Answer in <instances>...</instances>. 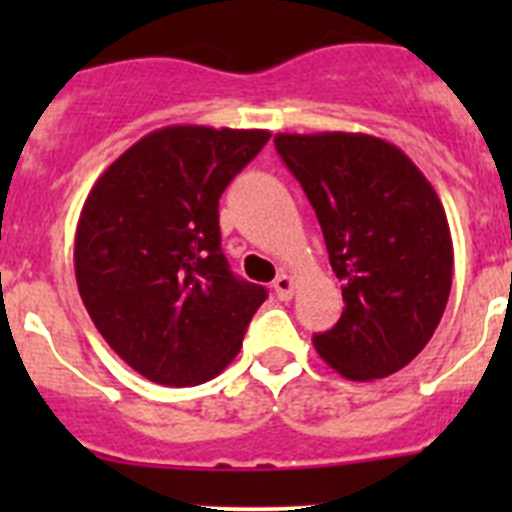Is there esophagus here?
Returning a JSON list of instances; mask_svg holds the SVG:
<instances>
[{"label": "esophagus", "mask_w": 512, "mask_h": 512, "mask_svg": "<svg viewBox=\"0 0 512 512\" xmlns=\"http://www.w3.org/2000/svg\"><path fill=\"white\" fill-rule=\"evenodd\" d=\"M274 292H277L279 300H289L292 292H295V279L289 277V274H279V277L274 279Z\"/></svg>", "instance_id": "obj_1"}]
</instances>
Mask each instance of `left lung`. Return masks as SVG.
<instances>
[{"instance_id":"obj_1","label":"left lung","mask_w":512,"mask_h":512,"mask_svg":"<svg viewBox=\"0 0 512 512\" xmlns=\"http://www.w3.org/2000/svg\"><path fill=\"white\" fill-rule=\"evenodd\" d=\"M277 153L305 189L341 279V320L312 336L354 382L390 377L436 333L454 274L441 200L397 146L364 133H279Z\"/></svg>"}]
</instances>
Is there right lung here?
<instances>
[{
	"instance_id": "1",
	"label": "right lung",
	"mask_w": 512,
	"mask_h": 512,
	"mask_svg": "<svg viewBox=\"0 0 512 512\" xmlns=\"http://www.w3.org/2000/svg\"><path fill=\"white\" fill-rule=\"evenodd\" d=\"M269 130L171 125L107 166L76 225L74 269L89 318L146 379L189 387L241 351L266 289L220 248L217 202Z\"/></svg>"
}]
</instances>
